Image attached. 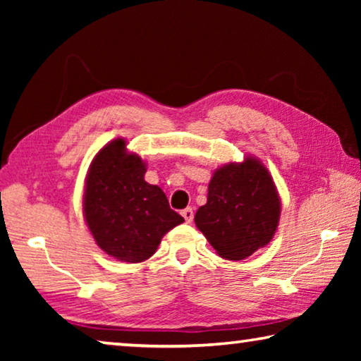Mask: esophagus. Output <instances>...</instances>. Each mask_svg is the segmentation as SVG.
Wrapping results in <instances>:
<instances>
[{"mask_svg": "<svg viewBox=\"0 0 361 361\" xmlns=\"http://www.w3.org/2000/svg\"><path fill=\"white\" fill-rule=\"evenodd\" d=\"M181 215H183V218H185L186 223H191L192 218H194V210L191 209V207H188V209L181 212Z\"/></svg>", "mask_w": 361, "mask_h": 361, "instance_id": "34e87169", "label": "esophagus"}]
</instances>
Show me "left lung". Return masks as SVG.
Returning a JSON list of instances; mask_svg holds the SVG:
<instances>
[{
	"mask_svg": "<svg viewBox=\"0 0 361 361\" xmlns=\"http://www.w3.org/2000/svg\"><path fill=\"white\" fill-rule=\"evenodd\" d=\"M280 197L269 170L256 157L215 170L207 204L194 221L224 259L240 261L266 247L276 234Z\"/></svg>",
	"mask_w": 361,
	"mask_h": 361,
	"instance_id": "obj_1",
	"label": "left lung"
}]
</instances>
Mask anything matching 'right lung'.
I'll list each match as a JSON object with an SVG mask.
<instances>
[{
    "label": "right lung",
    "mask_w": 361,
    "mask_h": 361,
    "mask_svg": "<svg viewBox=\"0 0 361 361\" xmlns=\"http://www.w3.org/2000/svg\"><path fill=\"white\" fill-rule=\"evenodd\" d=\"M146 164L116 138L90 164L82 212L103 252L122 262L151 258L162 237L185 219L170 209L159 186L145 181Z\"/></svg>",
    "instance_id": "obj_1"
}]
</instances>
